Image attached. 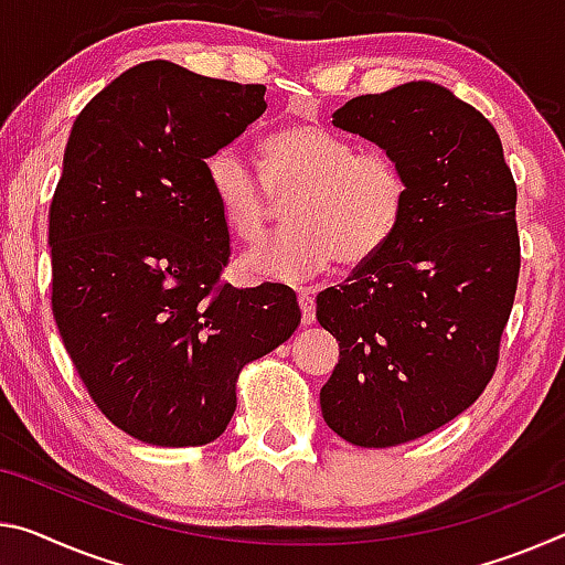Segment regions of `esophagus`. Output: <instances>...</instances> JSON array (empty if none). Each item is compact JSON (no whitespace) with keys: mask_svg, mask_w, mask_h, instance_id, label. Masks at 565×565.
Segmentation results:
<instances>
[{"mask_svg":"<svg viewBox=\"0 0 565 565\" xmlns=\"http://www.w3.org/2000/svg\"><path fill=\"white\" fill-rule=\"evenodd\" d=\"M297 294H299V307H301V321L303 324H315V319H317L315 291L307 289V286H301V289H297Z\"/></svg>","mask_w":565,"mask_h":565,"instance_id":"1","label":"esophagus"}]
</instances>
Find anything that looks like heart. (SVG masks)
Instances as JSON below:
<instances>
[{
	"instance_id": "1",
	"label": "heart",
	"mask_w": 565,
	"mask_h": 565,
	"mask_svg": "<svg viewBox=\"0 0 565 565\" xmlns=\"http://www.w3.org/2000/svg\"><path fill=\"white\" fill-rule=\"evenodd\" d=\"M258 153L262 173L234 148L205 160L221 218L248 246L262 244L279 201H289L291 228L244 258L248 276L299 281L334 262L360 266L395 236L409 181L390 150H356L352 140L321 125L291 122L268 132Z\"/></svg>"
}]
</instances>
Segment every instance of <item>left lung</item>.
<instances>
[{
	"instance_id": "obj_1",
	"label": "left lung",
	"mask_w": 565,
	"mask_h": 565,
	"mask_svg": "<svg viewBox=\"0 0 565 565\" xmlns=\"http://www.w3.org/2000/svg\"><path fill=\"white\" fill-rule=\"evenodd\" d=\"M331 122L390 150L409 199L390 244L317 297L339 342L321 415L356 447H395L458 417L498 370L521 274L518 188L495 128L435 83L352 97Z\"/></svg>"
}]
</instances>
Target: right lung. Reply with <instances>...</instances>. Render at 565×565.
<instances>
[{
  "label": "right lung",
  "instance_id": "obj_1",
  "mask_svg": "<svg viewBox=\"0 0 565 565\" xmlns=\"http://www.w3.org/2000/svg\"><path fill=\"white\" fill-rule=\"evenodd\" d=\"M264 93L142 62L70 132L50 205L52 315L95 407L136 440H216L241 370L301 321L289 286L221 279L231 236L205 160L266 110Z\"/></svg>",
  "mask_w": 565,
  "mask_h": 565
}]
</instances>
